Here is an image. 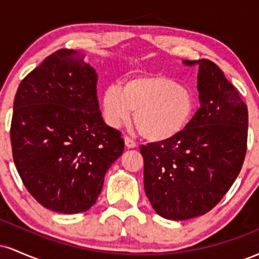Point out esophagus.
Masks as SVG:
<instances>
[{
    "mask_svg": "<svg viewBox=\"0 0 259 259\" xmlns=\"http://www.w3.org/2000/svg\"><path fill=\"white\" fill-rule=\"evenodd\" d=\"M124 142H125L126 148H135L136 147V142L134 141L132 138H129V136H125V138H124Z\"/></svg>",
    "mask_w": 259,
    "mask_h": 259,
    "instance_id": "esophagus-1",
    "label": "esophagus"
}]
</instances>
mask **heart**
<instances>
[{
	"instance_id": "heart-1",
	"label": "heart",
	"mask_w": 259,
	"mask_h": 259,
	"mask_svg": "<svg viewBox=\"0 0 259 259\" xmlns=\"http://www.w3.org/2000/svg\"><path fill=\"white\" fill-rule=\"evenodd\" d=\"M102 112L113 127L134 124L142 138L152 142L174 139L186 129L195 112L191 90L165 75L134 76L123 89L108 85L102 92Z\"/></svg>"
}]
</instances>
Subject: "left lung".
<instances>
[{
  "label": "left lung",
  "instance_id": "8db88e82",
  "mask_svg": "<svg viewBox=\"0 0 259 259\" xmlns=\"http://www.w3.org/2000/svg\"><path fill=\"white\" fill-rule=\"evenodd\" d=\"M198 65L200 108L174 139L142 145L145 192L157 214L186 221L206 214L229 191L241 170L248 129L247 106L218 65Z\"/></svg>",
  "mask_w": 259,
  "mask_h": 259
}]
</instances>
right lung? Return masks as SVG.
<instances>
[{"mask_svg": "<svg viewBox=\"0 0 259 259\" xmlns=\"http://www.w3.org/2000/svg\"><path fill=\"white\" fill-rule=\"evenodd\" d=\"M74 50H59L29 73L13 105L11 142L16 168L32 197L63 214L86 212L105 175L124 151L103 121L97 74Z\"/></svg>", "mask_w": 259, "mask_h": 259, "instance_id": "add662e5", "label": "right lung"}]
</instances>
